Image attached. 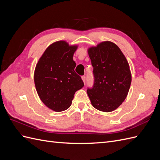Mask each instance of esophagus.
Wrapping results in <instances>:
<instances>
[{
  "label": "esophagus",
  "mask_w": 160,
  "mask_h": 160,
  "mask_svg": "<svg viewBox=\"0 0 160 160\" xmlns=\"http://www.w3.org/2000/svg\"><path fill=\"white\" fill-rule=\"evenodd\" d=\"M81 79H82V80H83V83H85V76H82L81 77Z\"/></svg>",
  "instance_id": "esophagus-1"
}]
</instances>
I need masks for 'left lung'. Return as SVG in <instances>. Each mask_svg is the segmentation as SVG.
<instances>
[{"instance_id": "obj_1", "label": "left lung", "mask_w": 160, "mask_h": 160, "mask_svg": "<svg viewBox=\"0 0 160 160\" xmlns=\"http://www.w3.org/2000/svg\"><path fill=\"white\" fill-rule=\"evenodd\" d=\"M94 86L87 92L93 108L103 112L118 109L127 98L132 83L128 60L118 46L109 41L89 47Z\"/></svg>"}]
</instances>
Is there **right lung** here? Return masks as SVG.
<instances>
[{
  "instance_id": "right-lung-1",
  "label": "right lung",
  "mask_w": 160,
  "mask_h": 160,
  "mask_svg": "<svg viewBox=\"0 0 160 160\" xmlns=\"http://www.w3.org/2000/svg\"><path fill=\"white\" fill-rule=\"evenodd\" d=\"M77 45L58 41L48 47L36 65L34 82L38 97L47 107L60 112L68 109L77 91L84 86L74 71Z\"/></svg>"
}]
</instances>
